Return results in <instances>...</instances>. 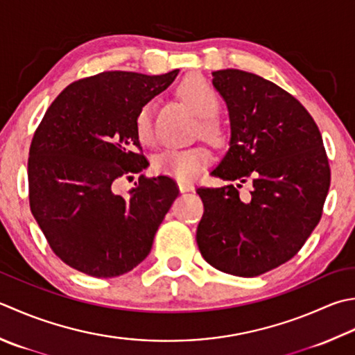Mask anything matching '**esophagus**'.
Wrapping results in <instances>:
<instances>
[{
    "instance_id": "esophagus-1",
    "label": "esophagus",
    "mask_w": 355,
    "mask_h": 355,
    "mask_svg": "<svg viewBox=\"0 0 355 355\" xmlns=\"http://www.w3.org/2000/svg\"><path fill=\"white\" fill-rule=\"evenodd\" d=\"M178 187L182 192H189L193 189V184L191 182H178Z\"/></svg>"
}]
</instances>
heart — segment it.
<instances>
[{"mask_svg":"<svg viewBox=\"0 0 355 355\" xmlns=\"http://www.w3.org/2000/svg\"><path fill=\"white\" fill-rule=\"evenodd\" d=\"M177 94L193 112L200 115L197 132L212 143H221L225 138V129L215 116L220 106L218 94L203 76L189 75L180 83ZM134 128L137 138L143 144L154 143V121H152L150 104H143L137 110ZM211 150L203 144L186 149H166L154 158L152 169L164 175L177 178L178 182H193L207 164L211 163Z\"/></svg>","mask_w":355,"mask_h":355,"instance_id":"obj_1","label":"heart"}]
</instances>
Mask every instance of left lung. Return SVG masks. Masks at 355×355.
I'll return each instance as SVG.
<instances>
[{"instance_id": "1", "label": "left lung", "mask_w": 355, "mask_h": 355, "mask_svg": "<svg viewBox=\"0 0 355 355\" xmlns=\"http://www.w3.org/2000/svg\"><path fill=\"white\" fill-rule=\"evenodd\" d=\"M227 104L229 150L198 187L205 205L197 245L211 266L257 277L300 251L318 225L331 184L329 159L314 118L295 96L239 69L212 72ZM246 184L250 191L239 192Z\"/></svg>"}]
</instances>
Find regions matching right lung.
Wrapping results in <instances>:
<instances>
[{"label":"right lung","mask_w":355,"mask_h":355,"mask_svg":"<svg viewBox=\"0 0 355 355\" xmlns=\"http://www.w3.org/2000/svg\"><path fill=\"white\" fill-rule=\"evenodd\" d=\"M178 72L109 71L73 81L35 130L27 162L31 211L55 255L80 272L112 279L150 252L180 192L175 182L140 175L128 198L114 187L146 168L135 114Z\"/></svg>","instance_id":"right-lung-1"}]
</instances>
